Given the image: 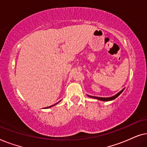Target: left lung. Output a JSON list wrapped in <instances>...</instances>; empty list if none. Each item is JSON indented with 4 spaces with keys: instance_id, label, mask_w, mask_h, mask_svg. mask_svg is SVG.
I'll list each match as a JSON object with an SVG mask.
<instances>
[{
    "instance_id": "left-lung-1",
    "label": "left lung",
    "mask_w": 147,
    "mask_h": 147,
    "mask_svg": "<svg viewBox=\"0 0 147 147\" xmlns=\"http://www.w3.org/2000/svg\"><path fill=\"white\" fill-rule=\"evenodd\" d=\"M124 90L122 89L121 91H120L118 93H117L116 94V95H114L113 96H112V97H108V98H102V97H97V96H89L88 95V96H89L90 98H94V99H97V100H101V101H106V102H108V101H111V100H113L115 99V98H116L118 97V96L120 95V94L122 93V92H123V90Z\"/></svg>"
}]
</instances>
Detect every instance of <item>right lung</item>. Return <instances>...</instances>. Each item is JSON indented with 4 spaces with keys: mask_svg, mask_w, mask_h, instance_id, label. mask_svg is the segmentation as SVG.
<instances>
[{
    "mask_svg": "<svg viewBox=\"0 0 147 147\" xmlns=\"http://www.w3.org/2000/svg\"><path fill=\"white\" fill-rule=\"evenodd\" d=\"M60 101H61V100H60ZM59 101V102H60ZM59 102H57V103H56V104H53V105H52V106H49V107H47V108H51V107H52V106H55V105H56V104H58V103H59Z\"/></svg>",
    "mask_w": 147,
    "mask_h": 147,
    "instance_id": "obj_1",
    "label": "right lung"
}]
</instances>
